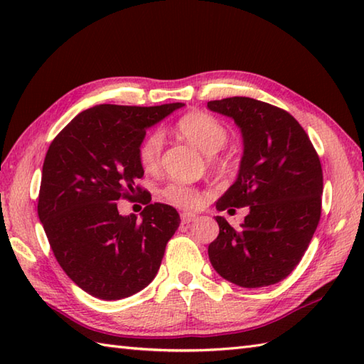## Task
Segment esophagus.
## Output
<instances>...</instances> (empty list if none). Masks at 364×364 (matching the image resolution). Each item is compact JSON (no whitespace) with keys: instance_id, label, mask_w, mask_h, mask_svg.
Wrapping results in <instances>:
<instances>
[{"instance_id":"esophagus-1","label":"esophagus","mask_w":364,"mask_h":364,"mask_svg":"<svg viewBox=\"0 0 364 364\" xmlns=\"http://www.w3.org/2000/svg\"><path fill=\"white\" fill-rule=\"evenodd\" d=\"M197 215L194 213H183L181 214V222L183 223H191L192 220H196Z\"/></svg>"}]
</instances>
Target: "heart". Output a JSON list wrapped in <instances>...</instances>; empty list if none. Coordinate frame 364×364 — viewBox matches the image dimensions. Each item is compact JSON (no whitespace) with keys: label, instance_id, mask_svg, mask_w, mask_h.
Masks as SVG:
<instances>
[{"label":"heart","instance_id":"1","mask_svg":"<svg viewBox=\"0 0 364 364\" xmlns=\"http://www.w3.org/2000/svg\"><path fill=\"white\" fill-rule=\"evenodd\" d=\"M178 133L186 137L200 150L208 154L211 166L220 167L223 162L218 156V151L223 149L228 141V129L220 120L208 112H189L178 122ZM162 151V133L158 129L146 134L139 144L137 159L145 170L156 168ZM162 194L170 203L181 208H196L202 202V192L197 188L181 183H170L162 191Z\"/></svg>","mask_w":364,"mask_h":364}]
</instances>
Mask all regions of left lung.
Wrapping results in <instances>:
<instances>
[{"label": "left lung", "instance_id": "1", "mask_svg": "<svg viewBox=\"0 0 364 364\" xmlns=\"http://www.w3.org/2000/svg\"><path fill=\"white\" fill-rule=\"evenodd\" d=\"M208 107L233 119L244 141L236 181L215 208H249L239 228L215 218L219 236L208 247L210 261L242 288L275 284L296 269L318 228L319 156L300 123L280 107L249 97L214 100Z\"/></svg>", "mask_w": 364, "mask_h": 364}]
</instances>
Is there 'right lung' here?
I'll use <instances>...</instances> for the list:
<instances>
[{
	"label": "right lung",
	"mask_w": 364,
	"mask_h": 364,
	"mask_svg": "<svg viewBox=\"0 0 364 364\" xmlns=\"http://www.w3.org/2000/svg\"><path fill=\"white\" fill-rule=\"evenodd\" d=\"M181 106H94L76 115L46 151L38 219L60 267L90 296L125 299L158 274L180 214L150 203L151 196L136 184L144 176L137 149L146 128ZM137 195L147 205L142 221L117 210V199Z\"/></svg>",
	"instance_id": "1"
}]
</instances>
